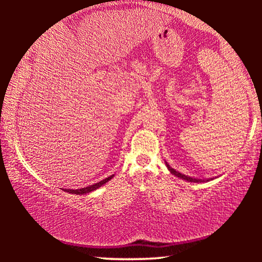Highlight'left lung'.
<instances>
[{
    "instance_id": "left-lung-1",
    "label": "left lung",
    "mask_w": 262,
    "mask_h": 262,
    "mask_svg": "<svg viewBox=\"0 0 262 262\" xmlns=\"http://www.w3.org/2000/svg\"><path fill=\"white\" fill-rule=\"evenodd\" d=\"M165 165H166V167L168 168V171H170L172 174H174L176 177H178V178H180V179L187 180V181H189V183H203V181H209V180H212V179H199V178H193V177H189V176H186V174L180 173V172L176 171L174 168H172L170 165H168L167 162H165Z\"/></svg>"
}]
</instances>
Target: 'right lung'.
I'll use <instances>...</instances> for the list:
<instances>
[{"instance_id": "1", "label": "right lung", "mask_w": 262, "mask_h": 262, "mask_svg": "<svg viewBox=\"0 0 262 262\" xmlns=\"http://www.w3.org/2000/svg\"><path fill=\"white\" fill-rule=\"evenodd\" d=\"M113 177H114V176H110L108 178H106V179H104V180L99 181V183L94 184V185H90V186H88V187H84V188H79V189H66V188H63V190H64V192H68V193H72V194H77V195L88 194V193L92 192V190H96V189H98L99 187H101V186L105 185L106 183H107L108 180L112 179Z\"/></svg>"}]
</instances>
